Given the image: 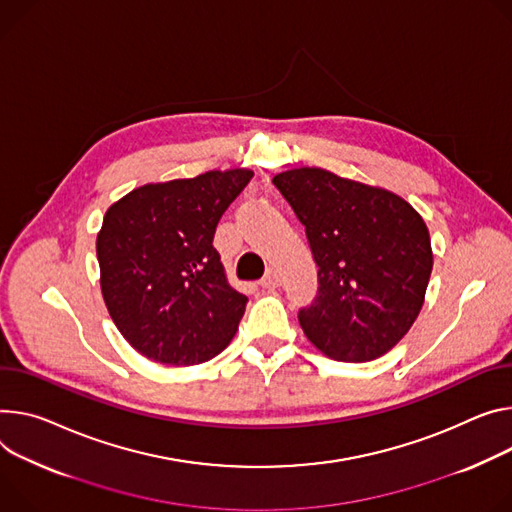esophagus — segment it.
Instances as JSON below:
<instances>
[{"instance_id": "esophagus-1", "label": "esophagus", "mask_w": 512, "mask_h": 512, "mask_svg": "<svg viewBox=\"0 0 512 512\" xmlns=\"http://www.w3.org/2000/svg\"><path fill=\"white\" fill-rule=\"evenodd\" d=\"M261 286H263V288H280V286H282V273L271 267V269L265 273L263 280H261Z\"/></svg>"}]
</instances>
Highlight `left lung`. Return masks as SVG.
<instances>
[{"mask_svg": "<svg viewBox=\"0 0 512 512\" xmlns=\"http://www.w3.org/2000/svg\"><path fill=\"white\" fill-rule=\"evenodd\" d=\"M273 185L306 226L318 296L298 314L308 341L337 361L388 353L423 308L433 269L429 228L404 198L320 167Z\"/></svg>", "mask_w": 512, "mask_h": 512, "instance_id": "left-lung-1", "label": "left lung"}]
</instances>
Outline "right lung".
Listing matches in <instances>:
<instances>
[{
    "instance_id": "add662e5",
    "label": "right lung",
    "mask_w": 512,
    "mask_h": 512,
    "mask_svg": "<svg viewBox=\"0 0 512 512\" xmlns=\"http://www.w3.org/2000/svg\"><path fill=\"white\" fill-rule=\"evenodd\" d=\"M251 177L237 167L147 183L108 208L96 241L102 296L147 359L204 363L235 337L247 296L228 284L212 239Z\"/></svg>"
}]
</instances>
